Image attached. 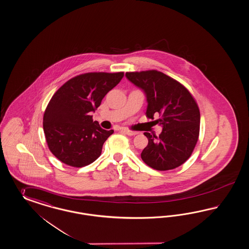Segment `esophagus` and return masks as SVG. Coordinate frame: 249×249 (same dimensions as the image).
<instances>
[{"instance_id": "34e87169", "label": "esophagus", "mask_w": 249, "mask_h": 249, "mask_svg": "<svg viewBox=\"0 0 249 249\" xmlns=\"http://www.w3.org/2000/svg\"><path fill=\"white\" fill-rule=\"evenodd\" d=\"M122 131L124 133H126L127 135H129V136H133V135H136L138 133L137 131H132V130H129V129H123Z\"/></svg>"}]
</instances>
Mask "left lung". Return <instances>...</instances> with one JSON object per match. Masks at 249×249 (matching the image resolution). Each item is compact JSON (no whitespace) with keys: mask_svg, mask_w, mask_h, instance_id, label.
<instances>
[{"mask_svg":"<svg viewBox=\"0 0 249 249\" xmlns=\"http://www.w3.org/2000/svg\"><path fill=\"white\" fill-rule=\"evenodd\" d=\"M126 78L145 94L146 117L162 126L159 136L144 132L148 145L142 159L152 168L165 171L185 163L192 154L199 133L200 114L189 91L158 71L126 72Z\"/></svg>","mask_w":249,"mask_h":249,"instance_id":"1","label":"left lung"}]
</instances>
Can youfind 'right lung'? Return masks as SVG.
I'll return each instance as SVG.
<instances>
[{
    "label": "right lung",
    "mask_w": 249,
    "mask_h": 249,
    "mask_svg": "<svg viewBox=\"0 0 249 249\" xmlns=\"http://www.w3.org/2000/svg\"><path fill=\"white\" fill-rule=\"evenodd\" d=\"M123 72H89L69 80L53 94L44 113L48 146L62 163L83 167L95 161L114 130L102 129L91 112L117 86Z\"/></svg>",
    "instance_id": "1"
}]
</instances>
